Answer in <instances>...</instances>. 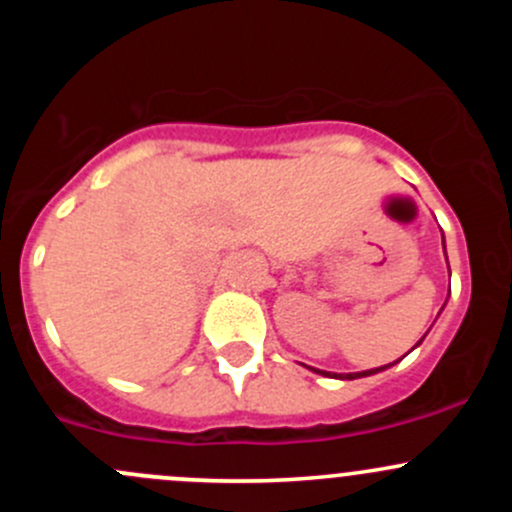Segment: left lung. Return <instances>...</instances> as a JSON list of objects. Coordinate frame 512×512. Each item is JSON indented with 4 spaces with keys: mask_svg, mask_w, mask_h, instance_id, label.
<instances>
[{
    "mask_svg": "<svg viewBox=\"0 0 512 512\" xmlns=\"http://www.w3.org/2000/svg\"><path fill=\"white\" fill-rule=\"evenodd\" d=\"M381 369H386V366H381ZM381 369H369V371H361V374H347V376H342V379H359V376L376 374V371H381Z\"/></svg>",
    "mask_w": 512,
    "mask_h": 512,
    "instance_id": "left-lung-1",
    "label": "left lung"
}]
</instances>
